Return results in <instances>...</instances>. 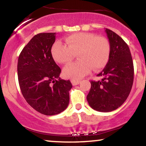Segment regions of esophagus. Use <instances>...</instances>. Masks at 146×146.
Segmentation results:
<instances>
[{
	"label": "esophagus",
	"mask_w": 146,
	"mask_h": 146,
	"mask_svg": "<svg viewBox=\"0 0 146 146\" xmlns=\"http://www.w3.org/2000/svg\"><path fill=\"white\" fill-rule=\"evenodd\" d=\"M71 83L73 86H75V85H78L80 84V80H71Z\"/></svg>",
	"instance_id": "1"
}]
</instances>
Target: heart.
<instances>
[{
    "mask_svg": "<svg viewBox=\"0 0 146 146\" xmlns=\"http://www.w3.org/2000/svg\"><path fill=\"white\" fill-rule=\"evenodd\" d=\"M66 44L56 41L51 48V55L55 61L66 64L78 53V61L68 64L63 68L65 78L79 80L86 75L92 67L98 71L108 62L110 56V44L106 38L97 37L91 33L80 32L65 38Z\"/></svg>",
    "mask_w": 146,
    "mask_h": 146,
    "instance_id": "obj_1",
    "label": "heart"
}]
</instances>
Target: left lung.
Listing matches in <instances>:
<instances>
[{"label": "left lung", "mask_w": 146, "mask_h": 146, "mask_svg": "<svg viewBox=\"0 0 146 146\" xmlns=\"http://www.w3.org/2000/svg\"><path fill=\"white\" fill-rule=\"evenodd\" d=\"M110 43V56L106 66L98 75L102 80L91 81L87 95L88 104L100 112L116 110L124 103L131 90L134 66L128 44L114 31L106 29Z\"/></svg>", "instance_id": "1"}]
</instances>
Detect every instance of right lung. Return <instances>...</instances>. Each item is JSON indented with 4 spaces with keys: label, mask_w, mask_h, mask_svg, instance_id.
<instances>
[{
    "label": "right lung",
    "mask_w": 146,
    "mask_h": 146,
    "mask_svg": "<svg viewBox=\"0 0 146 146\" xmlns=\"http://www.w3.org/2000/svg\"><path fill=\"white\" fill-rule=\"evenodd\" d=\"M56 33H41L23 48L18 60V78L22 94L31 107L45 115H58L67 108L69 80L60 78L61 69L51 55Z\"/></svg>",
    "instance_id": "add662e5"
}]
</instances>
